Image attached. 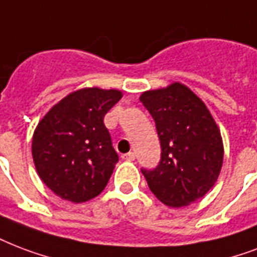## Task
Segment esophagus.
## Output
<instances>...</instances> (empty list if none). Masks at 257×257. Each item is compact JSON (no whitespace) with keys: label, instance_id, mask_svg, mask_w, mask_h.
<instances>
[{"label":"esophagus","instance_id":"34e87169","mask_svg":"<svg viewBox=\"0 0 257 257\" xmlns=\"http://www.w3.org/2000/svg\"><path fill=\"white\" fill-rule=\"evenodd\" d=\"M135 158H136L135 152H128V154L122 155V159L128 160V162H132V160H135Z\"/></svg>","mask_w":257,"mask_h":257}]
</instances>
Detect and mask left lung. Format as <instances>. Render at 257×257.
I'll use <instances>...</instances> for the list:
<instances>
[{"label": "left lung", "mask_w": 257, "mask_h": 257, "mask_svg": "<svg viewBox=\"0 0 257 257\" xmlns=\"http://www.w3.org/2000/svg\"><path fill=\"white\" fill-rule=\"evenodd\" d=\"M140 101L154 117L162 146L159 166L142 170L151 191L170 207L202 198L224 162L222 136L210 110L181 82L143 91Z\"/></svg>", "instance_id": "1"}]
</instances>
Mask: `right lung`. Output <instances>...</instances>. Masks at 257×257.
I'll use <instances>...</instances> for the list:
<instances>
[{"label": "right lung", "mask_w": 257, "mask_h": 257, "mask_svg": "<svg viewBox=\"0 0 257 257\" xmlns=\"http://www.w3.org/2000/svg\"><path fill=\"white\" fill-rule=\"evenodd\" d=\"M122 98L117 89L83 87L62 98L35 128L32 158L48 189L81 203L101 193L118 162L103 117Z\"/></svg>", "instance_id": "obj_1"}]
</instances>
